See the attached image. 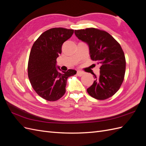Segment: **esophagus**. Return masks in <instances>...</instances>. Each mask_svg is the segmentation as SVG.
<instances>
[{
  "label": "esophagus",
  "mask_w": 146,
  "mask_h": 146,
  "mask_svg": "<svg viewBox=\"0 0 146 146\" xmlns=\"http://www.w3.org/2000/svg\"><path fill=\"white\" fill-rule=\"evenodd\" d=\"M77 75L79 77H81L84 75V72L82 71H80V70H78L77 72Z\"/></svg>",
  "instance_id": "1"
}]
</instances>
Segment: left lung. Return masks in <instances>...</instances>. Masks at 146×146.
<instances>
[{"label": "left lung", "instance_id": "left-lung-1", "mask_svg": "<svg viewBox=\"0 0 146 146\" xmlns=\"http://www.w3.org/2000/svg\"><path fill=\"white\" fill-rule=\"evenodd\" d=\"M76 36L88 44L91 59L100 64V75L93 74L95 80L87 89L98 100L113 96L119 90L124 78L125 58L119 42L111 35L95 28L75 30Z\"/></svg>", "mask_w": 146, "mask_h": 146}]
</instances>
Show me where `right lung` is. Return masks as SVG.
<instances>
[{
  "label": "right lung",
  "instance_id": "right-lung-1",
  "mask_svg": "<svg viewBox=\"0 0 146 146\" xmlns=\"http://www.w3.org/2000/svg\"><path fill=\"white\" fill-rule=\"evenodd\" d=\"M74 30L52 28L42 33L31 49L28 63V76L33 90L48 101L60 99L66 92L69 77L77 71H61L56 66V58L61 53L63 44L72 36Z\"/></svg>",
  "mask_w": 146,
  "mask_h": 146
}]
</instances>
